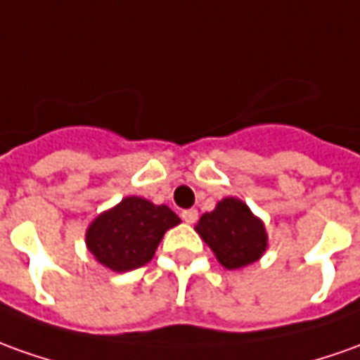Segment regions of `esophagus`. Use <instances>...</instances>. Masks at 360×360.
Wrapping results in <instances>:
<instances>
[{
    "mask_svg": "<svg viewBox=\"0 0 360 360\" xmlns=\"http://www.w3.org/2000/svg\"><path fill=\"white\" fill-rule=\"evenodd\" d=\"M182 219L186 223H195V219H198V210H184L182 212Z\"/></svg>",
    "mask_w": 360,
    "mask_h": 360,
    "instance_id": "1",
    "label": "esophagus"
}]
</instances>
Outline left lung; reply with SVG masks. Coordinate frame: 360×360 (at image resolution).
<instances>
[{
    "label": "left lung",
    "mask_w": 360,
    "mask_h": 360,
    "mask_svg": "<svg viewBox=\"0 0 360 360\" xmlns=\"http://www.w3.org/2000/svg\"><path fill=\"white\" fill-rule=\"evenodd\" d=\"M195 231L225 269L252 264L269 247L264 223L237 198H223L215 210L204 213Z\"/></svg>",
    "instance_id": "8db88e82"
}]
</instances>
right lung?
<instances>
[{
	"instance_id": "right-lung-1",
	"label": "right lung",
	"mask_w": 360,
	"mask_h": 360,
	"mask_svg": "<svg viewBox=\"0 0 360 360\" xmlns=\"http://www.w3.org/2000/svg\"><path fill=\"white\" fill-rule=\"evenodd\" d=\"M178 223L180 217L168 205L129 195L90 223L86 245L105 269L127 272L145 266L155 257L165 233Z\"/></svg>"
}]
</instances>
